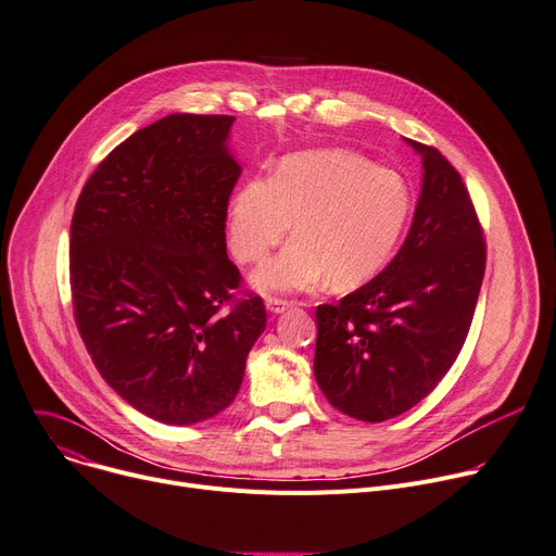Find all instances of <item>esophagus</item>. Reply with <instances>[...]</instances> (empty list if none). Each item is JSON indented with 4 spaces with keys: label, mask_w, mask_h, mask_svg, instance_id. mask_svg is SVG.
Returning a JSON list of instances; mask_svg holds the SVG:
<instances>
[{
    "label": "esophagus",
    "mask_w": 556,
    "mask_h": 556,
    "mask_svg": "<svg viewBox=\"0 0 556 556\" xmlns=\"http://www.w3.org/2000/svg\"><path fill=\"white\" fill-rule=\"evenodd\" d=\"M265 305H267V312H271V314H282V312H287L291 307V303L282 301V298H269Z\"/></svg>",
    "instance_id": "34e87169"
}]
</instances>
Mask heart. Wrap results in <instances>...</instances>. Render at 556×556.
Returning <instances> with one entry per match:
<instances>
[{
    "mask_svg": "<svg viewBox=\"0 0 556 556\" xmlns=\"http://www.w3.org/2000/svg\"><path fill=\"white\" fill-rule=\"evenodd\" d=\"M405 178L367 157L320 149L287 155L269 180H247L229 206V242L242 263H261L287 236L255 282L305 291L329 276L336 289L374 278L392 258L409 218Z\"/></svg>",
    "mask_w": 556,
    "mask_h": 556,
    "instance_id": "obj_1",
    "label": "heart"
}]
</instances>
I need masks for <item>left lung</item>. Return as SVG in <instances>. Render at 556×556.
<instances>
[{
  "label": "left lung",
  "instance_id": "8db88e82",
  "mask_svg": "<svg viewBox=\"0 0 556 556\" xmlns=\"http://www.w3.org/2000/svg\"><path fill=\"white\" fill-rule=\"evenodd\" d=\"M394 261L336 305H318L314 374L327 401L367 422L394 418L430 394L472 325L485 274V238L458 170L434 147Z\"/></svg>",
  "mask_w": 556,
  "mask_h": 556
}]
</instances>
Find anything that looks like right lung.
I'll return each instance as SVG.
<instances>
[{"mask_svg": "<svg viewBox=\"0 0 556 556\" xmlns=\"http://www.w3.org/2000/svg\"><path fill=\"white\" fill-rule=\"evenodd\" d=\"M231 115H166L117 144L84 185L71 220L73 316L126 403L168 425L220 414L265 331L261 295L227 255L240 166Z\"/></svg>", "mask_w": 556, "mask_h": 556, "instance_id": "1", "label": "right lung"}]
</instances>
